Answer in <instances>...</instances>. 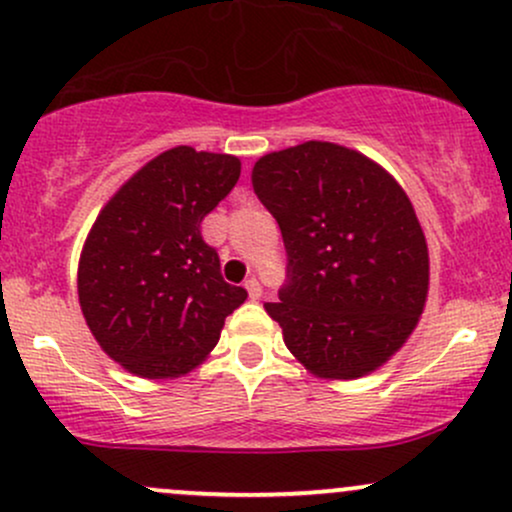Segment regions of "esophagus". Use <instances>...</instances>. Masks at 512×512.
I'll return each instance as SVG.
<instances>
[{
    "instance_id": "esophagus-1",
    "label": "esophagus",
    "mask_w": 512,
    "mask_h": 512,
    "mask_svg": "<svg viewBox=\"0 0 512 512\" xmlns=\"http://www.w3.org/2000/svg\"><path fill=\"white\" fill-rule=\"evenodd\" d=\"M246 292H249V297L254 299H261V294H263V290H261V282H258L256 278H249L246 280Z\"/></svg>"
}]
</instances>
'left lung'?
I'll return each instance as SVG.
<instances>
[{"mask_svg":"<svg viewBox=\"0 0 512 512\" xmlns=\"http://www.w3.org/2000/svg\"><path fill=\"white\" fill-rule=\"evenodd\" d=\"M278 220L287 285L266 304L311 374L350 381L405 345L429 294V249L410 198L357 150L328 141L263 155L251 172Z\"/></svg>","mask_w":512,"mask_h":512,"instance_id":"left-lung-1","label":"left lung"}]
</instances>
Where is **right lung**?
<instances>
[{
  "label": "right lung",
  "instance_id": "obj_1",
  "mask_svg": "<svg viewBox=\"0 0 512 512\" xmlns=\"http://www.w3.org/2000/svg\"><path fill=\"white\" fill-rule=\"evenodd\" d=\"M234 155L165 150L100 210L78 261V302L95 340L141 378L189 374L218 345L246 290L222 280L201 222L237 184Z\"/></svg>",
  "mask_w": 512,
  "mask_h": 512
}]
</instances>
